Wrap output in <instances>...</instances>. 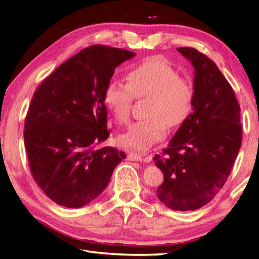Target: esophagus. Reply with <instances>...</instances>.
Segmentation results:
<instances>
[{"instance_id": "34e87169", "label": "esophagus", "mask_w": 259, "mask_h": 259, "mask_svg": "<svg viewBox=\"0 0 259 259\" xmlns=\"http://www.w3.org/2000/svg\"><path fill=\"white\" fill-rule=\"evenodd\" d=\"M126 158H128V160H130V161H142V160H144L142 156L138 155V153L135 152V151L128 152V156H126Z\"/></svg>"}]
</instances>
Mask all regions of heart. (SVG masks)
<instances>
[{
  "label": "heart",
  "instance_id": "1",
  "mask_svg": "<svg viewBox=\"0 0 259 259\" xmlns=\"http://www.w3.org/2000/svg\"><path fill=\"white\" fill-rule=\"evenodd\" d=\"M128 84L110 81L103 93V101L115 120L124 122L130 114L134 97L149 98L148 118L133 123L119 141L124 147L145 152L163 140L169 124L178 126L189 118L194 108L195 88L188 79L179 78L178 72L162 60L152 58L131 70Z\"/></svg>",
  "mask_w": 259,
  "mask_h": 259
}]
</instances>
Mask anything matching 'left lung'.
<instances>
[{
	"label": "left lung",
	"instance_id": "1",
	"mask_svg": "<svg viewBox=\"0 0 259 259\" xmlns=\"http://www.w3.org/2000/svg\"><path fill=\"white\" fill-rule=\"evenodd\" d=\"M194 67L192 112L153 160L163 172L157 196L174 210H196L223 188L241 145L240 107L212 60L194 48L177 49Z\"/></svg>",
	"mask_w": 259,
	"mask_h": 259
}]
</instances>
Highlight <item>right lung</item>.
Wrapping results in <instances>:
<instances>
[{
  "instance_id": "right-lung-1",
  "label": "right lung",
  "mask_w": 259,
  "mask_h": 259,
  "mask_svg": "<svg viewBox=\"0 0 259 259\" xmlns=\"http://www.w3.org/2000/svg\"><path fill=\"white\" fill-rule=\"evenodd\" d=\"M136 53L91 46L56 69L38 85L24 123L33 178L52 201L80 208L106 189L125 158L108 139L103 93L114 69Z\"/></svg>"
}]
</instances>
